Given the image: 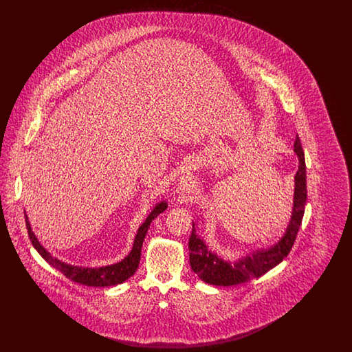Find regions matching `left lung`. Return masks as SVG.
<instances>
[{
    "mask_svg": "<svg viewBox=\"0 0 352 352\" xmlns=\"http://www.w3.org/2000/svg\"><path fill=\"white\" fill-rule=\"evenodd\" d=\"M294 153L298 157V170L294 175L292 217L285 234L274 244L267 248H257L234 261L224 260L208 248L206 241L198 234L197 221H192V232L188 240L190 265L201 281L217 286L248 283L252 278L260 277L278 265L289 254L301 227L306 204V165L298 134L294 141Z\"/></svg>",
    "mask_w": 352,
    "mask_h": 352,
    "instance_id": "1",
    "label": "left lung"
}]
</instances>
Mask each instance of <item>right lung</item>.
Listing matches in <instances>:
<instances>
[{
    "instance_id": "1",
    "label": "right lung",
    "mask_w": 352,
    "mask_h": 352,
    "mask_svg": "<svg viewBox=\"0 0 352 352\" xmlns=\"http://www.w3.org/2000/svg\"><path fill=\"white\" fill-rule=\"evenodd\" d=\"M166 208H168V201H162L157 203L153 207L151 214L145 219V221L137 230L132 251L128 253V256H125L121 261H118L116 264L107 265V267H99V268H88V267L83 268V267H78V265H71V264H67V263L54 257L50 252L46 251V248L42 247V244L36 239V236L32 230V226H30V221H29L26 212H25V220H26L28 234H29L34 248L50 264L51 267L58 269L60 273H63L67 278H69L74 283L87 285V286L104 287V286L122 284L124 281H126L129 277L133 276L135 270L138 268V264H140L141 247H142L145 234L149 230L151 220L157 218Z\"/></svg>"
}]
</instances>
